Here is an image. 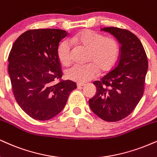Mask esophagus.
I'll use <instances>...</instances> for the list:
<instances>
[{"label": "esophagus", "mask_w": 157, "mask_h": 157, "mask_svg": "<svg viewBox=\"0 0 157 157\" xmlns=\"http://www.w3.org/2000/svg\"><path fill=\"white\" fill-rule=\"evenodd\" d=\"M85 86H86V84H85V83H82V82H79V83L77 84V88H81V87Z\"/></svg>", "instance_id": "esophagus-1"}]
</instances>
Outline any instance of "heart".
Masks as SVG:
<instances>
[{"instance_id":"heart-1","label":"heart","mask_w":157,"mask_h":157,"mask_svg":"<svg viewBox=\"0 0 157 157\" xmlns=\"http://www.w3.org/2000/svg\"><path fill=\"white\" fill-rule=\"evenodd\" d=\"M75 44L89 50L88 60L91 61L85 65H75L67 71L69 80L77 82H85L97 75L98 69L101 72L110 69L119 56V46L115 39L105 38L97 32L84 30L79 32L69 39ZM71 44L68 40L60 43L58 48V56L60 61L65 66L71 62Z\"/></svg>"}]
</instances>
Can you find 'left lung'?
<instances>
[{
  "mask_svg": "<svg viewBox=\"0 0 157 157\" xmlns=\"http://www.w3.org/2000/svg\"><path fill=\"white\" fill-rule=\"evenodd\" d=\"M101 30L114 36L121 46L114 69L94 82L97 91L89 106L100 118L114 122L129 116L142 98L148 58L141 41L132 32L116 27Z\"/></svg>",
  "mask_w": 157,
  "mask_h": 157,
  "instance_id": "left-lung-1",
  "label": "left lung"
}]
</instances>
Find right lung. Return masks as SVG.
<instances>
[{
    "mask_svg": "<svg viewBox=\"0 0 157 157\" xmlns=\"http://www.w3.org/2000/svg\"><path fill=\"white\" fill-rule=\"evenodd\" d=\"M68 33L60 29L25 31L14 41L9 53L8 71L19 106L35 120L54 118L77 88L71 80H60L63 73L58 48Z\"/></svg>",
    "mask_w": 157,
    "mask_h": 157,
    "instance_id": "right-lung-1",
    "label": "right lung"
}]
</instances>
